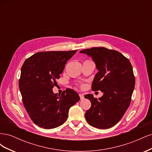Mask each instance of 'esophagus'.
I'll return each mask as SVG.
<instances>
[{"label": "esophagus", "mask_w": 152, "mask_h": 152, "mask_svg": "<svg viewBox=\"0 0 152 152\" xmlns=\"http://www.w3.org/2000/svg\"><path fill=\"white\" fill-rule=\"evenodd\" d=\"M79 96H80V99H81V100L83 99L84 98V94L80 93V94H79Z\"/></svg>", "instance_id": "esophagus-1"}]
</instances>
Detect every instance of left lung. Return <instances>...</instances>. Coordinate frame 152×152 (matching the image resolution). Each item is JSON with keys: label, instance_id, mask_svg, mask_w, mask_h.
Masks as SVG:
<instances>
[{"label": "left lung", "instance_id": "8db88e82", "mask_svg": "<svg viewBox=\"0 0 152 152\" xmlns=\"http://www.w3.org/2000/svg\"><path fill=\"white\" fill-rule=\"evenodd\" d=\"M80 53L91 57L98 70L92 83V90L103 93L98 99L91 94L84 96L91 103L85 118L96 128L112 127L121 120L131 103L135 85L131 64L121 53L103 47L87 49Z\"/></svg>", "mask_w": 152, "mask_h": 152}]
</instances>
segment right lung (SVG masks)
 I'll list each match as a JSON object with an SVG mask.
<instances>
[{
	"mask_svg": "<svg viewBox=\"0 0 152 152\" xmlns=\"http://www.w3.org/2000/svg\"><path fill=\"white\" fill-rule=\"evenodd\" d=\"M77 51L39 52L23 65L19 80L23 103L39 127L50 129L60 126L66 121L69 109L80 100L77 92L71 89L61 95L53 91L67 61Z\"/></svg>",
	"mask_w": 152,
	"mask_h": 152,
	"instance_id": "obj_1",
	"label": "right lung"
}]
</instances>
